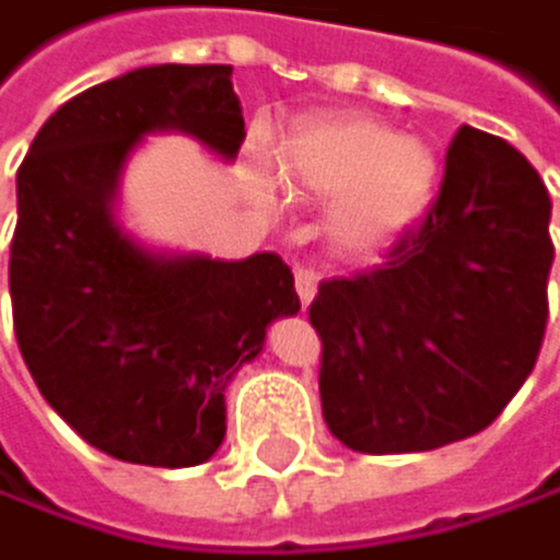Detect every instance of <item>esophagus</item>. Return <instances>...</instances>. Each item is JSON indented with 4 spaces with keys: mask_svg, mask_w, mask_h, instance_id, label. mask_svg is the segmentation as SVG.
Segmentation results:
<instances>
[{
    "mask_svg": "<svg viewBox=\"0 0 560 560\" xmlns=\"http://www.w3.org/2000/svg\"><path fill=\"white\" fill-rule=\"evenodd\" d=\"M294 287H298L301 304L307 307V304H312V298H315V291H318V273H315L312 266H298L294 269Z\"/></svg>",
    "mask_w": 560,
    "mask_h": 560,
    "instance_id": "obj_1",
    "label": "esophagus"
}]
</instances>
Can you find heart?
Masks as SVG:
<instances>
[{
	"label": "heart",
	"mask_w": 560,
	"mask_h": 560,
	"mask_svg": "<svg viewBox=\"0 0 560 560\" xmlns=\"http://www.w3.org/2000/svg\"><path fill=\"white\" fill-rule=\"evenodd\" d=\"M277 176L298 200L336 203L332 235L374 248L405 232L436 189L440 162L425 141L366 117H322L280 144Z\"/></svg>",
	"instance_id": "1"
}]
</instances>
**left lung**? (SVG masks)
<instances>
[{"instance_id": "8db88e82", "label": "left lung", "mask_w": 560, "mask_h": 560, "mask_svg": "<svg viewBox=\"0 0 560 560\" xmlns=\"http://www.w3.org/2000/svg\"><path fill=\"white\" fill-rule=\"evenodd\" d=\"M551 197L513 144L460 127L422 224L318 283L322 412L349 451L416 454L492 425L530 377L555 262Z\"/></svg>"}]
</instances>
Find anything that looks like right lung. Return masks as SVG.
<instances>
[{"label": "right lung", "mask_w": 560, "mask_h": 560, "mask_svg": "<svg viewBox=\"0 0 560 560\" xmlns=\"http://www.w3.org/2000/svg\"><path fill=\"white\" fill-rule=\"evenodd\" d=\"M165 127L238 155L232 65L138 68L51 114L16 173L9 298L30 377L85 443L127 464L194 467L224 440L228 381L301 298L277 253L159 259L117 232L120 165Z\"/></svg>", "instance_id": "add662e5"}]
</instances>
